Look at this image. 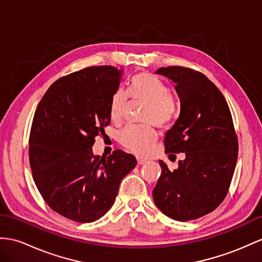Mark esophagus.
Returning a JSON list of instances; mask_svg holds the SVG:
<instances>
[{"mask_svg": "<svg viewBox=\"0 0 262 262\" xmlns=\"http://www.w3.org/2000/svg\"><path fill=\"white\" fill-rule=\"evenodd\" d=\"M137 161H138V164H139V165H142V164L148 162V160H145V159H142V158H140V157L137 158Z\"/></svg>", "mask_w": 262, "mask_h": 262, "instance_id": "esophagus-1", "label": "esophagus"}]
</instances>
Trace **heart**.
<instances>
[{
  "mask_svg": "<svg viewBox=\"0 0 262 262\" xmlns=\"http://www.w3.org/2000/svg\"><path fill=\"white\" fill-rule=\"evenodd\" d=\"M130 95L135 100L148 103L145 122L167 126L173 120L176 104L169 86L158 76L148 72L135 76L131 83ZM129 103V94L119 89L111 98L110 116L114 122H121ZM158 132L152 124H130L120 133V142L124 148L138 155H146L157 141Z\"/></svg>",
  "mask_w": 262,
  "mask_h": 262,
  "instance_id": "b5f03b06",
  "label": "heart"
}]
</instances>
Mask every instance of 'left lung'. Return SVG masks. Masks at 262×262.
Returning a JSON list of instances; mask_svg holds the SVG:
<instances>
[{"label":"left lung","instance_id":"left-lung-1","mask_svg":"<svg viewBox=\"0 0 262 262\" xmlns=\"http://www.w3.org/2000/svg\"><path fill=\"white\" fill-rule=\"evenodd\" d=\"M156 73L174 82L181 103L179 119L164 138L165 153L183 152L186 159L173 171L160 161L153 200L169 218L198 219L212 212L230 187L238 159L231 112L219 89L201 72L168 67Z\"/></svg>","mask_w":262,"mask_h":262}]
</instances>
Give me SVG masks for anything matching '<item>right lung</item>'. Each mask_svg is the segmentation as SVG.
Returning a JSON list of instances; mask_svg holds the SVG:
<instances>
[{
    "mask_svg": "<svg viewBox=\"0 0 262 262\" xmlns=\"http://www.w3.org/2000/svg\"><path fill=\"white\" fill-rule=\"evenodd\" d=\"M122 71L90 67L56 80L32 122V176L48 206L76 222H93L112 207L121 180L137 165L122 150L93 156L95 137L110 124L111 98Z\"/></svg>",
    "mask_w": 262,
    "mask_h": 262,
    "instance_id": "1",
    "label": "right lung"
}]
</instances>
